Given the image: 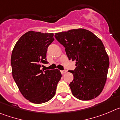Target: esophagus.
I'll return each instance as SVG.
<instances>
[{
  "label": "esophagus",
  "instance_id": "34e87169",
  "mask_svg": "<svg viewBox=\"0 0 120 120\" xmlns=\"http://www.w3.org/2000/svg\"><path fill=\"white\" fill-rule=\"evenodd\" d=\"M67 72V71L66 70H64V71H61V74H64V73H66Z\"/></svg>",
  "mask_w": 120,
  "mask_h": 120
}]
</instances>
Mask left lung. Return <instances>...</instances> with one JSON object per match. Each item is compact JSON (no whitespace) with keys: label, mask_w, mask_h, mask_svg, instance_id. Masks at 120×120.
I'll return each instance as SVG.
<instances>
[{"label":"left lung","mask_w":120,"mask_h":120,"mask_svg":"<svg viewBox=\"0 0 120 120\" xmlns=\"http://www.w3.org/2000/svg\"><path fill=\"white\" fill-rule=\"evenodd\" d=\"M55 37L65 48L69 60L76 62L70 71L73 79L69 84L72 94L82 100L98 97L107 79L109 59L102 41L84 29L56 33Z\"/></svg>","instance_id":"8db88e82"}]
</instances>
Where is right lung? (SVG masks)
<instances>
[{
	"mask_svg": "<svg viewBox=\"0 0 120 120\" xmlns=\"http://www.w3.org/2000/svg\"><path fill=\"white\" fill-rule=\"evenodd\" d=\"M54 33L29 31L15 45L11 59L13 78L24 98L33 103H45L56 94L61 78L59 69H42L47 64V48Z\"/></svg>",
	"mask_w": 120,
	"mask_h": 120,
	"instance_id": "obj_1",
	"label": "right lung"
}]
</instances>
